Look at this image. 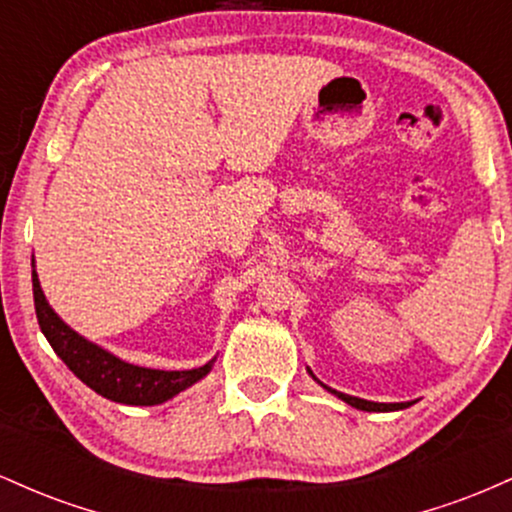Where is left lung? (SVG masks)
Returning a JSON list of instances; mask_svg holds the SVG:
<instances>
[{
  "label": "left lung",
  "mask_w": 512,
  "mask_h": 512,
  "mask_svg": "<svg viewBox=\"0 0 512 512\" xmlns=\"http://www.w3.org/2000/svg\"><path fill=\"white\" fill-rule=\"evenodd\" d=\"M308 373L313 375V370L308 368ZM313 380H317L315 375H313ZM317 383H320V380H317ZM322 385V383H320ZM325 387L327 392H332L334 397H339L342 399V402H346L349 404V407H354V409H361V411H399V409H407V407H411V404L414 402H368V399H361V397H351V395H344V392H337V390H332V387H327V385H322Z\"/></svg>",
  "instance_id": "left-lung-1"
}]
</instances>
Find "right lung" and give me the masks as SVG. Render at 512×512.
<instances>
[{
  "label": "right lung",
  "instance_id": "1",
  "mask_svg": "<svg viewBox=\"0 0 512 512\" xmlns=\"http://www.w3.org/2000/svg\"><path fill=\"white\" fill-rule=\"evenodd\" d=\"M33 298L38 325L52 349H55V354L67 363V368L72 370L81 383L91 387V390L98 392L101 397L110 399V402L129 404V407H154V404L168 402V399L180 395L182 390L199 383V380L214 368L216 358H211V361L204 363L202 368L192 370H158L122 361L120 356L110 354L103 346L81 337L79 332L72 330V327L52 310L43 289H40V279L35 269Z\"/></svg>",
  "mask_w": 512,
  "mask_h": 512
}]
</instances>
